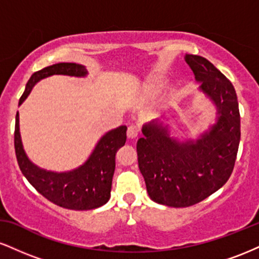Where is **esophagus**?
Wrapping results in <instances>:
<instances>
[{"mask_svg": "<svg viewBox=\"0 0 259 259\" xmlns=\"http://www.w3.org/2000/svg\"><path fill=\"white\" fill-rule=\"evenodd\" d=\"M139 132H140L139 126L135 125V124H132V125H129V127H127V138L129 139L138 138Z\"/></svg>", "mask_w": 259, "mask_h": 259, "instance_id": "obj_1", "label": "esophagus"}]
</instances>
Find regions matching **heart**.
I'll return each mask as SVG.
<instances>
[{"label": "heart", "mask_w": 259, "mask_h": 259, "mask_svg": "<svg viewBox=\"0 0 259 259\" xmlns=\"http://www.w3.org/2000/svg\"><path fill=\"white\" fill-rule=\"evenodd\" d=\"M165 88V81L162 79H153L146 85V92L150 96H156L159 95Z\"/></svg>", "instance_id": "b5f03b06"}]
</instances>
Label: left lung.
Instances as JSON below:
<instances>
[{
    "label": "left lung",
    "mask_w": 259,
    "mask_h": 259,
    "mask_svg": "<svg viewBox=\"0 0 259 259\" xmlns=\"http://www.w3.org/2000/svg\"><path fill=\"white\" fill-rule=\"evenodd\" d=\"M186 63L214 103L217 121L196 140L171 138L167 126L152 120L142 126L136 145L139 168L150 198L169 207H190L214 194L229 180L240 144V112L233 84L201 56Z\"/></svg>",
    "instance_id": "1"
}]
</instances>
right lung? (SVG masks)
<instances>
[{
    "instance_id": "1",
    "label": "right lung",
    "mask_w": 259,
    "mask_h": 259,
    "mask_svg": "<svg viewBox=\"0 0 259 259\" xmlns=\"http://www.w3.org/2000/svg\"><path fill=\"white\" fill-rule=\"evenodd\" d=\"M51 75L81 78L88 75V70L81 64L57 63L35 72L26 82L24 94L19 100V106L24 102L37 81ZM125 141L126 126L120 125L109 130L100 139L90 157L79 168L63 173L45 170L35 165L26 156L20 139L18 112L16 115L14 148L20 170L37 192L57 206L67 209H95L108 202L115 169V153L124 146Z\"/></svg>"
}]
</instances>
